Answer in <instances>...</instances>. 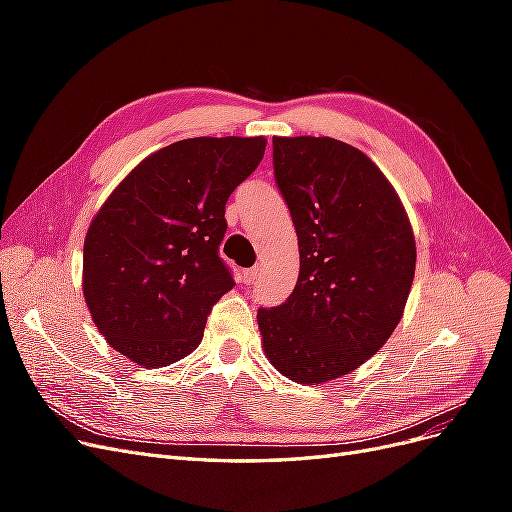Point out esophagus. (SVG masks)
<instances>
[{
  "label": "esophagus",
  "instance_id": "obj_1",
  "mask_svg": "<svg viewBox=\"0 0 512 512\" xmlns=\"http://www.w3.org/2000/svg\"><path fill=\"white\" fill-rule=\"evenodd\" d=\"M258 273H260V269H258V267H252V269H245V271L241 273V280H243L245 284H254V282L258 280Z\"/></svg>",
  "mask_w": 512,
  "mask_h": 512
}]
</instances>
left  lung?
Listing matches in <instances>:
<instances>
[{
  "label": "left lung",
  "instance_id": "obj_1",
  "mask_svg": "<svg viewBox=\"0 0 512 512\" xmlns=\"http://www.w3.org/2000/svg\"><path fill=\"white\" fill-rule=\"evenodd\" d=\"M275 181L299 239V280L258 309L282 376L322 384L374 356L404 316L416 243L401 200L363 151L329 136H273Z\"/></svg>",
  "mask_w": 512,
  "mask_h": 512
}]
</instances>
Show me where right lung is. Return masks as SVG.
Segmentation results:
<instances>
[{"label":"right lung","instance_id":"right-lung-1","mask_svg":"<svg viewBox=\"0 0 512 512\" xmlns=\"http://www.w3.org/2000/svg\"><path fill=\"white\" fill-rule=\"evenodd\" d=\"M265 136H196L134 166L91 220L83 297L106 344L141 367L194 352L235 286L218 256L224 207L265 156Z\"/></svg>","mask_w":512,"mask_h":512}]
</instances>
